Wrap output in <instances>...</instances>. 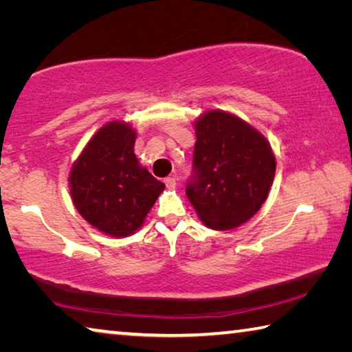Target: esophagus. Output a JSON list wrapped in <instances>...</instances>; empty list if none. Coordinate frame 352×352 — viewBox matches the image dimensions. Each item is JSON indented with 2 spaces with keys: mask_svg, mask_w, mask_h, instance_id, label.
Listing matches in <instances>:
<instances>
[{
  "mask_svg": "<svg viewBox=\"0 0 352 352\" xmlns=\"http://www.w3.org/2000/svg\"><path fill=\"white\" fill-rule=\"evenodd\" d=\"M164 184H166V188H168V189H175L177 180L174 177H168V178H164Z\"/></svg>",
  "mask_w": 352,
  "mask_h": 352,
  "instance_id": "1",
  "label": "esophagus"
}]
</instances>
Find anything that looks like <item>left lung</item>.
Listing matches in <instances>:
<instances>
[{
	"mask_svg": "<svg viewBox=\"0 0 352 352\" xmlns=\"http://www.w3.org/2000/svg\"><path fill=\"white\" fill-rule=\"evenodd\" d=\"M194 127V178L186 195L208 228L233 230L269 197L275 155L265 136L233 113L210 110Z\"/></svg>",
	"mask_w": 352,
	"mask_h": 352,
	"instance_id": "left-lung-1",
	"label": "left lung"
}]
</instances>
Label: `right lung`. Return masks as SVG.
<instances>
[{
  "instance_id": "add662e5",
  "label": "right lung",
  "mask_w": 352,
  "mask_h": 352,
  "mask_svg": "<svg viewBox=\"0 0 352 352\" xmlns=\"http://www.w3.org/2000/svg\"><path fill=\"white\" fill-rule=\"evenodd\" d=\"M136 132L124 121L100 127L71 168L69 194L76 210L93 228L127 237L144 223L164 183L135 155Z\"/></svg>"
}]
</instances>
